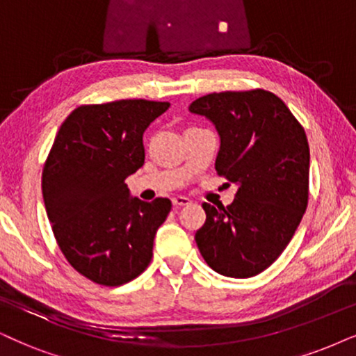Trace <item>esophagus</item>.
I'll list each match as a JSON object with an SVG mask.
<instances>
[{"instance_id": "obj_1", "label": "esophagus", "mask_w": 356, "mask_h": 356, "mask_svg": "<svg viewBox=\"0 0 356 356\" xmlns=\"http://www.w3.org/2000/svg\"><path fill=\"white\" fill-rule=\"evenodd\" d=\"M172 204H174V207H184V205L191 204V199H187V197H184V195H177L172 199Z\"/></svg>"}]
</instances>
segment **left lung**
<instances>
[{"label": "left lung", "mask_w": 356, "mask_h": 356, "mask_svg": "<svg viewBox=\"0 0 356 356\" xmlns=\"http://www.w3.org/2000/svg\"><path fill=\"white\" fill-rule=\"evenodd\" d=\"M188 110L215 124V169L238 187L230 205H202L197 246L218 274L256 276L286 250L307 209V136L286 103L261 88L209 93Z\"/></svg>", "instance_id": "1"}]
</instances>
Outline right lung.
I'll return each mask as SVG.
<instances>
[{"mask_svg":"<svg viewBox=\"0 0 356 356\" xmlns=\"http://www.w3.org/2000/svg\"><path fill=\"white\" fill-rule=\"evenodd\" d=\"M168 102L82 105L58 129L42 170L49 222L65 259L90 281L121 286L152 258L169 199L129 197L124 181L145 164L143 133Z\"/></svg>","mask_w":356,"mask_h":356,"instance_id":"right-lung-1","label":"right lung"}]
</instances>
